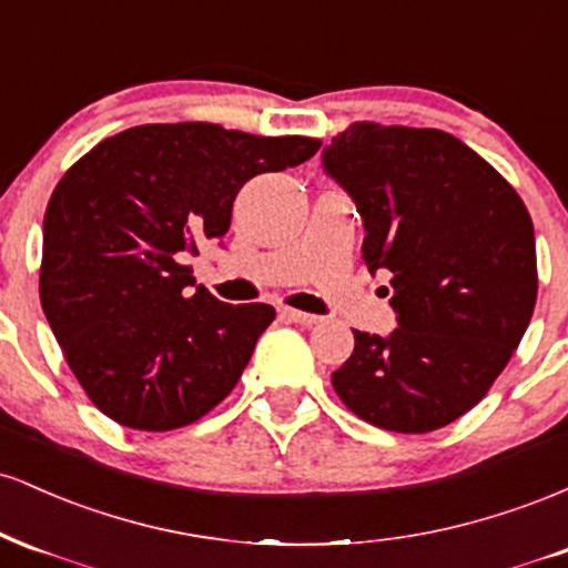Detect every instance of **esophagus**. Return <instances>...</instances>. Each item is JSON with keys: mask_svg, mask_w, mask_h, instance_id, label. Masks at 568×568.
<instances>
[{"mask_svg": "<svg viewBox=\"0 0 568 568\" xmlns=\"http://www.w3.org/2000/svg\"><path fill=\"white\" fill-rule=\"evenodd\" d=\"M280 315L288 317V321L298 323V325H306V328H310V325H317V323L323 321V317L310 315V312H302V310H291V306H283V310H280Z\"/></svg>", "mask_w": 568, "mask_h": 568, "instance_id": "esophagus-1", "label": "esophagus"}]
</instances>
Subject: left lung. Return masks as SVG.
Instances as JSON below:
<instances>
[{
  "instance_id": "left-lung-1",
  "label": "left lung",
  "mask_w": 568,
  "mask_h": 568,
  "mask_svg": "<svg viewBox=\"0 0 568 568\" xmlns=\"http://www.w3.org/2000/svg\"><path fill=\"white\" fill-rule=\"evenodd\" d=\"M355 202L368 272H393L397 328L355 334L331 374L361 419L433 433L488 393L529 328L537 247L524 200L452 133L355 122L323 149Z\"/></svg>"
}]
</instances>
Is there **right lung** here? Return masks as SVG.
<instances>
[{
  "mask_svg": "<svg viewBox=\"0 0 568 568\" xmlns=\"http://www.w3.org/2000/svg\"><path fill=\"white\" fill-rule=\"evenodd\" d=\"M317 149L306 135L175 122L122 130L69 168L44 211L39 298L98 410L165 433L232 393L275 310L192 293L184 262L224 237L245 181Z\"/></svg>",
  "mask_w": 568,
  "mask_h": 568,
  "instance_id": "right-lung-1",
  "label": "right lung"
}]
</instances>
